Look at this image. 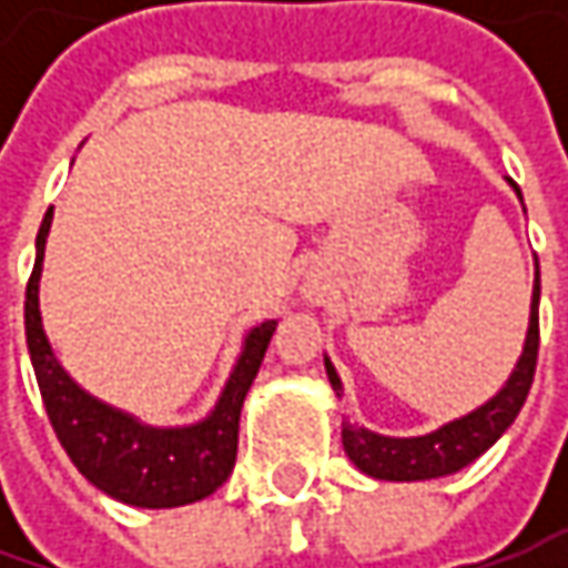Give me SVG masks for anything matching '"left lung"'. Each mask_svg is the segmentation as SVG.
<instances>
[{
  "label": "left lung",
  "instance_id": "8db88e82",
  "mask_svg": "<svg viewBox=\"0 0 568 568\" xmlns=\"http://www.w3.org/2000/svg\"><path fill=\"white\" fill-rule=\"evenodd\" d=\"M513 183V180H509ZM518 192V186L513 183ZM521 199V192H518ZM537 262V258H535ZM537 310H540V265L535 268V294H531V318H528V338H525V351L515 363L509 382L493 395L490 402L480 404L477 410H470L465 417L452 420V424L439 426L426 436H410V439H395V436H379L366 426L341 424V443L347 458L369 477L376 480H433V477H446L455 470L468 468L474 458H480L487 448L515 424L521 404L531 392L537 366V347H540V322H537ZM325 373L335 388V395H344L338 373L332 361L325 357Z\"/></svg>",
  "mask_w": 568,
  "mask_h": 568
}]
</instances>
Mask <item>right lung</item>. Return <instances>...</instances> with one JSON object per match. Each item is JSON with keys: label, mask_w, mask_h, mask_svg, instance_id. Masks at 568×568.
<instances>
[{"label": "right lung", "mask_w": 568, "mask_h": 568, "mask_svg": "<svg viewBox=\"0 0 568 568\" xmlns=\"http://www.w3.org/2000/svg\"><path fill=\"white\" fill-rule=\"evenodd\" d=\"M50 224L53 207L47 211L37 233V258L24 294V335L55 439L98 490L120 503L142 509H173L205 499L233 470L240 443V410L268 351L277 318L255 325L246 335L240 361L205 420L170 429L142 424L132 414L88 395L55 361L40 318V272Z\"/></svg>", "instance_id": "add662e5"}]
</instances>
